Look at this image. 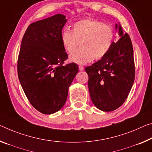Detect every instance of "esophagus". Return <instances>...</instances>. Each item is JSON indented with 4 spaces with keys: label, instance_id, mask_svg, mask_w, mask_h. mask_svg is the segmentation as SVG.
I'll return each mask as SVG.
<instances>
[{
    "label": "esophagus",
    "instance_id": "1",
    "mask_svg": "<svg viewBox=\"0 0 152 152\" xmlns=\"http://www.w3.org/2000/svg\"><path fill=\"white\" fill-rule=\"evenodd\" d=\"M79 70L80 71L84 70V67L83 66H79Z\"/></svg>",
    "mask_w": 152,
    "mask_h": 152
}]
</instances>
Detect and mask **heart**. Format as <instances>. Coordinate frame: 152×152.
<instances>
[{"label": "heart", "mask_w": 152, "mask_h": 152, "mask_svg": "<svg viewBox=\"0 0 152 152\" xmlns=\"http://www.w3.org/2000/svg\"><path fill=\"white\" fill-rule=\"evenodd\" d=\"M115 33L112 26L93 18L79 20L72 26V31L68 28L63 30L61 40L65 50L71 53L72 62L85 64L92 61L102 59L112 49Z\"/></svg>", "instance_id": "obj_1"}]
</instances>
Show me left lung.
Masks as SVG:
<instances>
[{
  "label": "left lung",
  "instance_id": "obj_1",
  "mask_svg": "<svg viewBox=\"0 0 152 152\" xmlns=\"http://www.w3.org/2000/svg\"><path fill=\"white\" fill-rule=\"evenodd\" d=\"M118 33L121 37L114 42L106 56L85 67L91 100L98 109L104 112L115 110L123 104L135 76L131 38L127 33L124 34L121 26Z\"/></svg>",
  "mask_w": 152,
  "mask_h": 152
}]
</instances>
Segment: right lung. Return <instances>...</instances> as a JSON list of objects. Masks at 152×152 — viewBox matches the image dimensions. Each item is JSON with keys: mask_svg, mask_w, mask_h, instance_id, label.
<instances>
[{"mask_svg": "<svg viewBox=\"0 0 152 152\" xmlns=\"http://www.w3.org/2000/svg\"><path fill=\"white\" fill-rule=\"evenodd\" d=\"M67 20L57 14L30 24L24 34L18 59V74L31 105L50 114L66 102L68 88L78 72L75 63L64 64L67 54L61 34Z\"/></svg>", "mask_w": 152, "mask_h": 152, "instance_id": "add662e5", "label": "right lung"}]
</instances>
